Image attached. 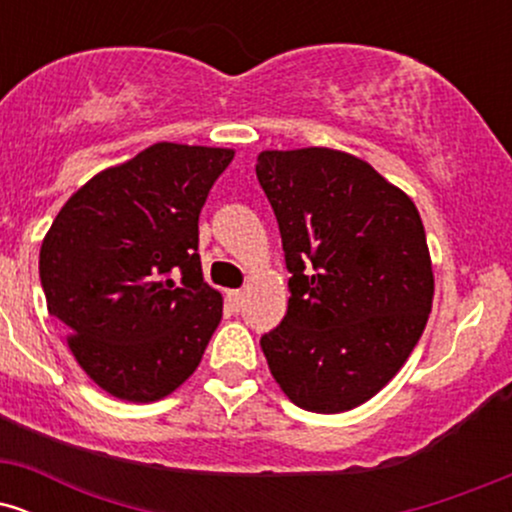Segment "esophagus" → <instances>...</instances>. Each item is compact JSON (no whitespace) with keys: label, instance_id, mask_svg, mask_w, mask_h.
Masks as SVG:
<instances>
[{"label":"esophagus","instance_id":"esophagus-1","mask_svg":"<svg viewBox=\"0 0 512 512\" xmlns=\"http://www.w3.org/2000/svg\"><path fill=\"white\" fill-rule=\"evenodd\" d=\"M226 301L233 310H240V305H243V291H226Z\"/></svg>","mask_w":512,"mask_h":512}]
</instances>
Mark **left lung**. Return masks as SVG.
I'll return each mask as SVG.
<instances>
[{
    "label": "left lung",
    "mask_w": 512,
    "mask_h": 512,
    "mask_svg": "<svg viewBox=\"0 0 512 512\" xmlns=\"http://www.w3.org/2000/svg\"><path fill=\"white\" fill-rule=\"evenodd\" d=\"M289 269V308L260 346L293 404L339 414L368 402L404 366L433 303L419 209L344 151H262Z\"/></svg>",
    "instance_id": "1"
}]
</instances>
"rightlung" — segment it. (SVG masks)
Instances as JSON below:
<instances>
[{"label":"right lung","mask_w":512,"mask_h":512,"mask_svg":"<svg viewBox=\"0 0 512 512\" xmlns=\"http://www.w3.org/2000/svg\"><path fill=\"white\" fill-rule=\"evenodd\" d=\"M231 149L161 142L76 190L40 248L50 315L88 378L156 402L195 373L221 322L204 281L199 211Z\"/></svg>","instance_id":"add662e5"}]
</instances>
